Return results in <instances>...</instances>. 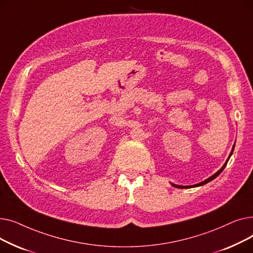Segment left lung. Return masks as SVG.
<instances>
[{
    "instance_id": "1",
    "label": "left lung",
    "mask_w": 253,
    "mask_h": 253,
    "mask_svg": "<svg viewBox=\"0 0 253 253\" xmlns=\"http://www.w3.org/2000/svg\"><path fill=\"white\" fill-rule=\"evenodd\" d=\"M235 147V145H234ZM234 147H233V150H232V152H231V155L229 156V159H230V157L232 156V154H233V151H234ZM229 159L227 160V162H225L224 164H223V166L216 172L215 174H213L212 175L211 177H209V178H207L206 180H204V181H202V182H200V183H197V184H194V185H177V184H173V183H171L172 185H173L174 188H179V189H190V188H195V187H200V185H203V184H205V183H207V182H209V181H211V180H213L215 177H217L220 173H221V171L224 169V167L227 166V163H228V161H229Z\"/></svg>"
}]
</instances>
